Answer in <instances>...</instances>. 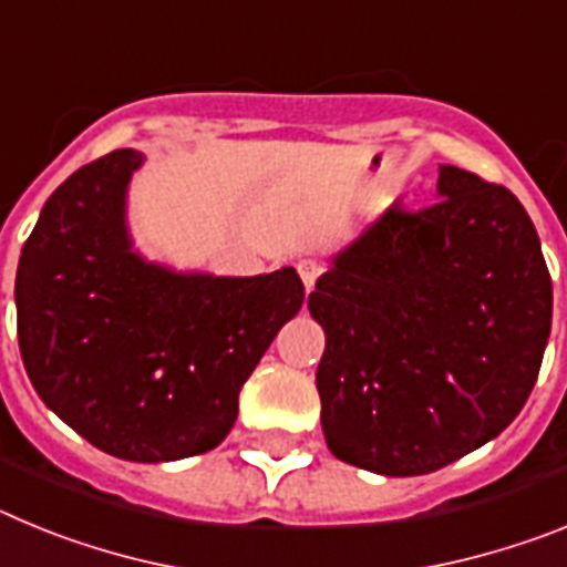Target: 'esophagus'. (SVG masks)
Here are the masks:
<instances>
[{
    "label": "esophagus",
    "instance_id": "obj_1",
    "mask_svg": "<svg viewBox=\"0 0 567 567\" xmlns=\"http://www.w3.org/2000/svg\"><path fill=\"white\" fill-rule=\"evenodd\" d=\"M320 272H323V267H320V264L315 258L298 260V275H300V280H303V287H307V292L315 287V284H318Z\"/></svg>",
    "mask_w": 567,
    "mask_h": 567
}]
</instances>
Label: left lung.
<instances>
[{
    "mask_svg": "<svg viewBox=\"0 0 567 567\" xmlns=\"http://www.w3.org/2000/svg\"><path fill=\"white\" fill-rule=\"evenodd\" d=\"M440 202L392 204L315 284L320 425L343 463L432 474L497 437L550 334V275L517 195L440 167Z\"/></svg>",
    "mask_w": 567,
    "mask_h": 567,
    "instance_id": "1",
    "label": "left lung"
}]
</instances>
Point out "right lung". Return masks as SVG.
<instances>
[{"label":"right lung","mask_w":567,"mask_h":567,"mask_svg":"<svg viewBox=\"0 0 567 567\" xmlns=\"http://www.w3.org/2000/svg\"><path fill=\"white\" fill-rule=\"evenodd\" d=\"M138 164L113 150L50 195L19 258L17 332L30 383L73 432L113 457L167 463L227 437L303 284L292 267L213 278L144 264L124 229Z\"/></svg>","instance_id":"add662e5"}]
</instances>
